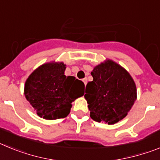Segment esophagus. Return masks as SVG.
<instances>
[{"mask_svg":"<svg viewBox=\"0 0 160 160\" xmlns=\"http://www.w3.org/2000/svg\"><path fill=\"white\" fill-rule=\"evenodd\" d=\"M82 82H84L85 86H86V85H87V79L86 78H85L82 79Z\"/></svg>","mask_w":160,"mask_h":160,"instance_id":"34e87169","label":"esophagus"}]
</instances>
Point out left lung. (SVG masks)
Listing matches in <instances>:
<instances>
[{
    "mask_svg": "<svg viewBox=\"0 0 160 160\" xmlns=\"http://www.w3.org/2000/svg\"><path fill=\"white\" fill-rule=\"evenodd\" d=\"M93 81L87 83L84 97L90 118L112 125L123 119L137 98L134 79L128 70L111 59L94 66Z\"/></svg>",
    "mask_w": 160,
    "mask_h": 160,
    "instance_id": "1",
    "label": "left lung"
}]
</instances>
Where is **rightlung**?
I'll list each match as a JSON object with an SVG mask.
<instances>
[{"label": "right lung", "mask_w": 160, "mask_h": 160, "mask_svg": "<svg viewBox=\"0 0 160 160\" xmlns=\"http://www.w3.org/2000/svg\"><path fill=\"white\" fill-rule=\"evenodd\" d=\"M66 64L50 62L38 66L25 83L24 94L39 117L47 120L65 118L76 98L84 94L85 85L65 75Z\"/></svg>", "instance_id": "add662e5"}]
</instances>
